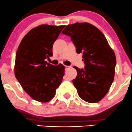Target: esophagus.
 Here are the masks:
<instances>
[{"label":"esophagus","mask_w":132,"mask_h":132,"mask_svg":"<svg viewBox=\"0 0 132 132\" xmlns=\"http://www.w3.org/2000/svg\"><path fill=\"white\" fill-rule=\"evenodd\" d=\"M70 68V66H65V69H66H66H68V68Z\"/></svg>","instance_id":"1"}]
</instances>
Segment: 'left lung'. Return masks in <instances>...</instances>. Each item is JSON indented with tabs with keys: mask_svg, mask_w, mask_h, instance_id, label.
<instances>
[{
	"mask_svg": "<svg viewBox=\"0 0 132 132\" xmlns=\"http://www.w3.org/2000/svg\"><path fill=\"white\" fill-rule=\"evenodd\" d=\"M62 33L71 37L77 53H82L84 69L75 66L77 76L72 80L79 96L89 103L99 102L108 92L114 79V52L104 35L89 23L68 25Z\"/></svg>",
	"mask_w": 132,
	"mask_h": 132,
	"instance_id": "obj_1",
	"label": "left lung"
}]
</instances>
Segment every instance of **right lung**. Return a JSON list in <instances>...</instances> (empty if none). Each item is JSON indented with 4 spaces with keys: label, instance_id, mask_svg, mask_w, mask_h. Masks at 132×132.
I'll return each mask as SVG.
<instances>
[{
    "label": "right lung",
    "instance_id": "obj_1",
    "mask_svg": "<svg viewBox=\"0 0 132 132\" xmlns=\"http://www.w3.org/2000/svg\"><path fill=\"white\" fill-rule=\"evenodd\" d=\"M64 25H42L23 37L16 53L15 76L23 90L35 101L47 102L62 82L64 66L48 63L53 46Z\"/></svg>",
    "mask_w": 132,
    "mask_h": 132
}]
</instances>
